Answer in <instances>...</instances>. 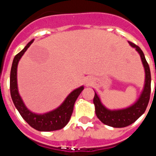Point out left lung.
<instances>
[{
  "mask_svg": "<svg viewBox=\"0 0 156 156\" xmlns=\"http://www.w3.org/2000/svg\"><path fill=\"white\" fill-rule=\"evenodd\" d=\"M128 43L132 48H135L136 51L139 53L143 66H144V72H145L144 89L140 94L139 98L134 104H133L129 107L117 110H110L106 108L105 106L101 103L98 95L96 93L94 94L93 100V102L95 106V113H96L98 118L104 124L112 126V127H125V126H129L134 122L145 112L150 99L151 72H150L149 66L146 61L144 55L141 49L132 42L128 41Z\"/></svg>",
  "mask_w": 156,
  "mask_h": 156,
  "instance_id": "1",
  "label": "left lung"
}]
</instances>
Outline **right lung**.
I'll return each instance as SVG.
<instances>
[{
    "mask_svg": "<svg viewBox=\"0 0 156 156\" xmlns=\"http://www.w3.org/2000/svg\"><path fill=\"white\" fill-rule=\"evenodd\" d=\"M33 42L34 40L29 42L27 46L19 54H17L13 59L10 74V92L12 99L16 108H17L24 120L30 126L37 130L53 131V130L62 129L69 121L73 111L74 104L84 87L83 86H81L76 88V90H73L65 99L62 104L55 110L44 114L34 113L30 111L27 108V106L25 105L18 90L17 67L20 58Z\"/></svg>",
    "mask_w": 156,
    "mask_h": 156,
    "instance_id": "obj_1",
    "label": "right lung"
}]
</instances>
